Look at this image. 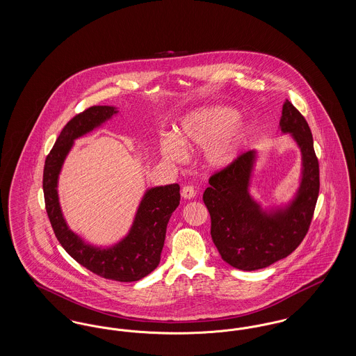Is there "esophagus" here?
Masks as SVG:
<instances>
[{
	"mask_svg": "<svg viewBox=\"0 0 356 356\" xmlns=\"http://www.w3.org/2000/svg\"><path fill=\"white\" fill-rule=\"evenodd\" d=\"M195 196H196V191H195L193 186H186L181 189V197H183V199L189 200V199H193Z\"/></svg>",
	"mask_w": 356,
	"mask_h": 356,
	"instance_id": "1",
	"label": "esophagus"
}]
</instances>
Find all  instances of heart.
Segmentation results:
<instances>
[{"label": "heart", "mask_w": 356, "mask_h": 356, "mask_svg": "<svg viewBox=\"0 0 356 356\" xmlns=\"http://www.w3.org/2000/svg\"><path fill=\"white\" fill-rule=\"evenodd\" d=\"M251 134L250 122L238 118L231 106L211 105L186 113L179 121L176 136H164L160 141L161 156L175 163L186 159V150L203 151L204 164L212 170L229 167L241 152Z\"/></svg>", "instance_id": "1"}]
</instances>
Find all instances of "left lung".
<instances>
[{
	"label": "left lung",
	"instance_id": "left-lung-1",
	"mask_svg": "<svg viewBox=\"0 0 356 356\" xmlns=\"http://www.w3.org/2000/svg\"><path fill=\"white\" fill-rule=\"evenodd\" d=\"M302 156L299 186L287 203L263 208L251 195L257 152L238 156L209 179L204 204L211 215V236L221 259L237 270L266 268L287 257L305 238L319 195V163L311 129L300 112L286 100L279 122Z\"/></svg>",
	"mask_w": 356,
	"mask_h": 356
}]
</instances>
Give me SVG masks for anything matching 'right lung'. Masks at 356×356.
I'll return each instance as SVG.
<instances>
[{"label": "right lung", "instance_id": "obj_1", "mask_svg": "<svg viewBox=\"0 0 356 356\" xmlns=\"http://www.w3.org/2000/svg\"><path fill=\"white\" fill-rule=\"evenodd\" d=\"M119 113L116 106H90L74 116L56 140L44 167V197L54 235L63 248L86 270L116 282H136L159 266L167 225L180 204L179 184L148 188L138 204L129 232L109 247H96L74 234L58 200V177L74 140L100 128Z\"/></svg>", "mask_w": 356, "mask_h": 356}]
</instances>
